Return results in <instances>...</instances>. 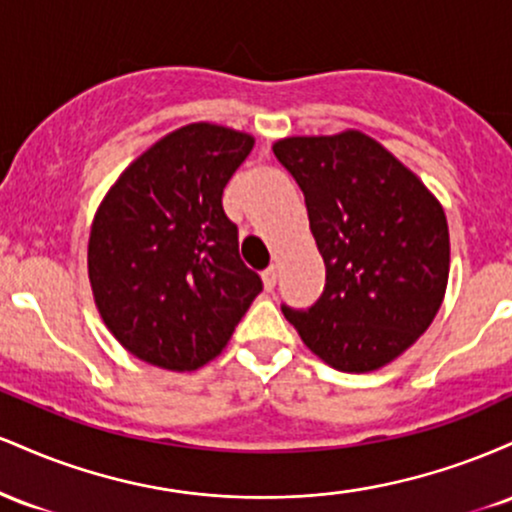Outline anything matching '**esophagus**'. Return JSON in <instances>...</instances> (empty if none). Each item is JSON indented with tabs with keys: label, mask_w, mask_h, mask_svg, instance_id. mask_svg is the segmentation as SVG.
<instances>
[{
	"label": "esophagus",
	"mask_w": 512,
	"mask_h": 512,
	"mask_svg": "<svg viewBox=\"0 0 512 512\" xmlns=\"http://www.w3.org/2000/svg\"><path fill=\"white\" fill-rule=\"evenodd\" d=\"M276 276H279V274H276V267H267V269H264V272H262L264 289H267V291L274 289V286H276Z\"/></svg>",
	"instance_id": "34e87169"
}]
</instances>
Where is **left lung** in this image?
<instances>
[{"label":"left lung","instance_id":"1","mask_svg":"<svg viewBox=\"0 0 512 512\" xmlns=\"http://www.w3.org/2000/svg\"><path fill=\"white\" fill-rule=\"evenodd\" d=\"M274 156L303 190L325 289L281 313L327 366L368 373L407 351L443 303L450 272L440 202L385 146L356 129L289 137Z\"/></svg>","mask_w":512,"mask_h":512}]
</instances>
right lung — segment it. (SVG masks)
I'll list each match as a JSON object with an SVG mask.
<instances>
[{
  "mask_svg": "<svg viewBox=\"0 0 512 512\" xmlns=\"http://www.w3.org/2000/svg\"><path fill=\"white\" fill-rule=\"evenodd\" d=\"M252 144L250 134L209 122L175 129L117 178L96 211L88 279L98 313L151 366L202 368L262 291L221 204Z\"/></svg>",
  "mask_w": 512,
  "mask_h": 512,
  "instance_id": "add662e5",
  "label": "right lung"
}]
</instances>
